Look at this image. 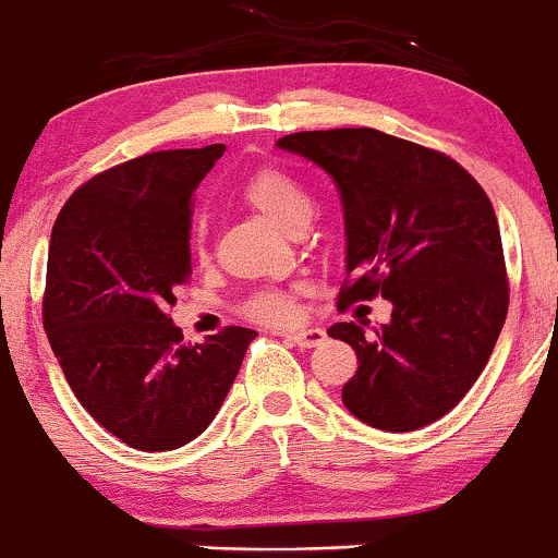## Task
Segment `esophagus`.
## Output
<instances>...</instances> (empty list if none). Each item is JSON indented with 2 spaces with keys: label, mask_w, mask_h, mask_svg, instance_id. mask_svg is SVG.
Wrapping results in <instances>:
<instances>
[{
  "label": "esophagus",
  "mask_w": 558,
  "mask_h": 558,
  "mask_svg": "<svg viewBox=\"0 0 558 558\" xmlns=\"http://www.w3.org/2000/svg\"><path fill=\"white\" fill-rule=\"evenodd\" d=\"M291 343H296L299 349H315V345H323L325 343V330L323 328H299V330H291V332H283Z\"/></svg>",
  "instance_id": "34e87169"
}]
</instances>
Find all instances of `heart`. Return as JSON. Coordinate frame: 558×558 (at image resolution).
Segmentation results:
<instances>
[{
    "mask_svg": "<svg viewBox=\"0 0 558 558\" xmlns=\"http://www.w3.org/2000/svg\"><path fill=\"white\" fill-rule=\"evenodd\" d=\"M241 196L248 207H254L259 215H265L272 226L283 230L306 226L312 213H315V202H312L310 191H306L296 178L286 175V172L275 168L254 172V175L243 183ZM191 243H194L196 254H204L202 222L194 226ZM248 315L262 319V323H286V319L293 317V304L286 293L267 291L259 293V296L248 304Z\"/></svg>",
    "mask_w": 558,
    "mask_h": 558,
    "instance_id": "obj_1",
    "label": "heart"
}]
</instances>
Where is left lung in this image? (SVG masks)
Here are the masks:
<instances>
[{
	"instance_id": "1",
	"label": "left lung",
	"mask_w": 558,
	"mask_h": 558,
	"mask_svg": "<svg viewBox=\"0 0 558 558\" xmlns=\"http://www.w3.org/2000/svg\"><path fill=\"white\" fill-rule=\"evenodd\" d=\"M275 146L315 162L341 194L349 286L338 306L377 293L393 306L369 332L328 328L360 362L343 407L388 433L440 420L488 364L509 310L490 198L451 157L375 128L291 133Z\"/></svg>"
}]
</instances>
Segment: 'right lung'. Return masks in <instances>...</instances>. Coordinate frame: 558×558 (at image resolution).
Wrapping results in <instances>:
<instances>
[{"instance_id":"1","label":"right lung","mask_w":558,"mask_h":558,"mask_svg":"<svg viewBox=\"0 0 558 558\" xmlns=\"http://www.w3.org/2000/svg\"><path fill=\"white\" fill-rule=\"evenodd\" d=\"M226 144L155 151L83 183L52 228L44 330L92 417L138 451H172L220 412L248 341L183 343L168 317L189 278L191 196Z\"/></svg>"}]
</instances>
